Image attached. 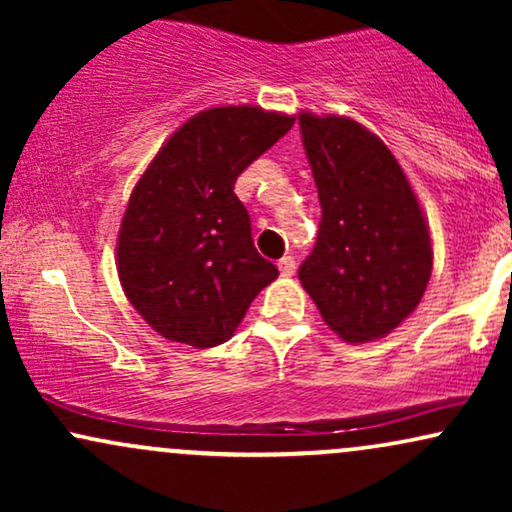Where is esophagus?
Listing matches in <instances>:
<instances>
[{
	"instance_id": "obj_1",
	"label": "esophagus",
	"mask_w": 512,
	"mask_h": 512,
	"mask_svg": "<svg viewBox=\"0 0 512 512\" xmlns=\"http://www.w3.org/2000/svg\"><path fill=\"white\" fill-rule=\"evenodd\" d=\"M279 272L284 274V276L296 274V260H293V257H281V260H279Z\"/></svg>"
}]
</instances>
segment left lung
<instances>
[{"instance_id": "obj_1", "label": "left lung", "mask_w": 512, "mask_h": 512, "mask_svg": "<svg viewBox=\"0 0 512 512\" xmlns=\"http://www.w3.org/2000/svg\"><path fill=\"white\" fill-rule=\"evenodd\" d=\"M320 197L315 248L298 269L320 315L346 342L385 337L431 279L428 226L397 158L346 117H298Z\"/></svg>"}]
</instances>
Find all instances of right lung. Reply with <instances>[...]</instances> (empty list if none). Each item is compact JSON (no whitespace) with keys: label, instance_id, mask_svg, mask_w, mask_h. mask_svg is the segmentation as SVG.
I'll return each mask as SVG.
<instances>
[{"label":"right lung","instance_id":"1","mask_svg":"<svg viewBox=\"0 0 512 512\" xmlns=\"http://www.w3.org/2000/svg\"><path fill=\"white\" fill-rule=\"evenodd\" d=\"M293 127L250 105L204 110L163 144L129 197L117 272L137 313L161 337L195 349L223 344L276 264L252 243L238 175Z\"/></svg>","mask_w":512,"mask_h":512}]
</instances>
